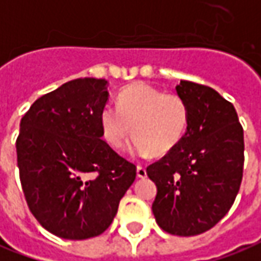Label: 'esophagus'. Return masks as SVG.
<instances>
[{
    "label": "esophagus",
    "mask_w": 261,
    "mask_h": 261,
    "mask_svg": "<svg viewBox=\"0 0 261 261\" xmlns=\"http://www.w3.org/2000/svg\"><path fill=\"white\" fill-rule=\"evenodd\" d=\"M137 176L138 178H145L147 176V169L143 165H137Z\"/></svg>",
    "instance_id": "obj_1"
}]
</instances>
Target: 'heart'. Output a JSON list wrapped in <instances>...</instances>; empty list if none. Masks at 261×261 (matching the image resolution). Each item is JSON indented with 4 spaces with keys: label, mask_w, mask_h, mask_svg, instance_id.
Masks as SVG:
<instances>
[{
    "label": "heart",
    "mask_w": 261,
    "mask_h": 261,
    "mask_svg": "<svg viewBox=\"0 0 261 261\" xmlns=\"http://www.w3.org/2000/svg\"><path fill=\"white\" fill-rule=\"evenodd\" d=\"M188 120L189 109L179 94L145 83L124 87L117 94L116 107L106 105L99 116L106 143L118 149L133 133L128 148L140 158L174 149L187 133Z\"/></svg>",
    "instance_id": "1"
}]
</instances>
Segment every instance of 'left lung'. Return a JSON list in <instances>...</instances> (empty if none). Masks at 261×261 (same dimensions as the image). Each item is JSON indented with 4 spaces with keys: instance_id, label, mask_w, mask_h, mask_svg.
Segmentation results:
<instances>
[{
    "instance_id": "left-lung-1",
    "label": "left lung",
    "mask_w": 261,
    "mask_h": 261,
    "mask_svg": "<svg viewBox=\"0 0 261 261\" xmlns=\"http://www.w3.org/2000/svg\"><path fill=\"white\" fill-rule=\"evenodd\" d=\"M187 101L185 136L160 161L147 167L155 182L152 213L162 230L195 236L212 229L238 196L245 164L243 127L230 101L212 87L181 80Z\"/></svg>"
}]
</instances>
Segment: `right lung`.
Listing matches in <instances>:
<instances>
[{
	"label": "right lung",
	"mask_w": 261,
	"mask_h": 261,
	"mask_svg": "<svg viewBox=\"0 0 261 261\" xmlns=\"http://www.w3.org/2000/svg\"><path fill=\"white\" fill-rule=\"evenodd\" d=\"M107 99V80L74 79L39 97L21 120L16 156L25 199L62 239L101 234L136 179V165L101 140Z\"/></svg>",
	"instance_id": "add662e5"
}]
</instances>
